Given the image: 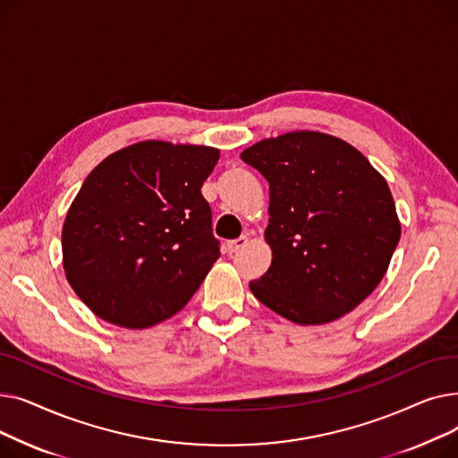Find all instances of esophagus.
Returning <instances> with one entry per match:
<instances>
[{"label": "esophagus", "mask_w": 458, "mask_h": 458, "mask_svg": "<svg viewBox=\"0 0 458 458\" xmlns=\"http://www.w3.org/2000/svg\"><path fill=\"white\" fill-rule=\"evenodd\" d=\"M247 243H249V237L242 235V237L233 239V242H228V243H226V250H228L230 254H233V252H237V250H242L243 247H247Z\"/></svg>", "instance_id": "1"}]
</instances>
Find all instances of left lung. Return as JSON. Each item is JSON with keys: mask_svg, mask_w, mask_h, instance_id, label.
<instances>
[{"mask_svg": "<svg viewBox=\"0 0 458 458\" xmlns=\"http://www.w3.org/2000/svg\"><path fill=\"white\" fill-rule=\"evenodd\" d=\"M242 159L269 182V271L254 297L299 325L349 314L386 275L401 225L390 187L349 142L293 131Z\"/></svg>", "mask_w": 458, "mask_h": 458, "instance_id": "obj_1", "label": "left lung"}]
</instances>
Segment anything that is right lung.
Instances as JSON below:
<instances>
[{
  "label": "right lung",
  "instance_id": "right-lung-1",
  "mask_svg": "<svg viewBox=\"0 0 458 458\" xmlns=\"http://www.w3.org/2000/svg\"><path fill=\"white\" fill-rule=\"evenodd\" d=\"M219 150L142 140L106 157L63 226V267L96 316L147 328L180 311L221 256L202 183Z\"/></svg>",
  "mask_w": 458,
  "mask_h": 458
}]
</instances>
